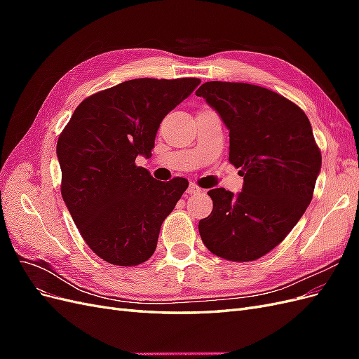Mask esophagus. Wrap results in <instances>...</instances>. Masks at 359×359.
<instances>
[{
    "instance_id": "obj_1",
    "label": "esophagus",
    "mask_w": 359,
    "mask_h": 359,
    "mask_svg": "<svg viewBox=\"0 0 359 359\" xmlns=\"http://www.w3.org/2000/svg\"><path fill=\"white\" fill-rule=\"evenodd\" d=\"M203 190L198 186V184H194V182H190V186H189V189H187V193L189 194H198V193H202Z\"/></svg>"
}]
</instances>
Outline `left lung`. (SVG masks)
I'll use <instances>...</instances> for the list:
<instances>
[{"label":"left lung","mask_w":359,"mask_h":359,"mask_svg":"<svg viewBox=\"0 0 359 359\" xmlns=\"http://www.w3.org/2000/svg\"><path fill=\"white\" fill-rule=\"evenodd\" d=\"M229 128V161L241 169L243 191H208L211 214L199 233L211 253L252 262L285 240L311 202L322 166L307 115L264 86L211 81L199 86Z\"/></svg>","instance_id":"1"}]
</instances>
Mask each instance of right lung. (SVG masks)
Segmentation results:
<instances>
[{
    "instance_id": "right-lung-1",
    "label": "right lung",
    "mask_w": 359,
    "mask_h": 359,
    "mask_svg": "<svg viewBox=\"0 0 359 359\" xmlns=\"http://www.w3.org/2000/svg\"><path fill=\"white\" fill-rule=\"evenodd\" d=\"M199 83L126 81L86 97L61 132L62 199L86 245L106 262L136 266L156 252L161 223L189 181H157L136 157H149L163 118Z\"/></svg>"
}]
</instances>
